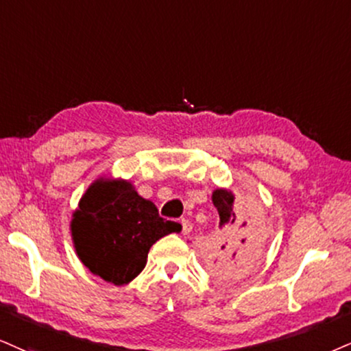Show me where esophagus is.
<instances>
[{
  "label": "esophagus",
  "instance_id": "34e87169",
  "mask_svg": "<svg viewBox=\"0 0 351 351\" xmlns=\"http://www.w3.org/2000/svg\"><path fill=\"white\" fill-rule=\"evenodd\" d=\"M180 224H182V234L187 236L189 232L192 231V223H190L189 219H182V221H180Z\"/></svg>",
  "mask_w": 351,
  "mask_h": 351
}]
</instances>
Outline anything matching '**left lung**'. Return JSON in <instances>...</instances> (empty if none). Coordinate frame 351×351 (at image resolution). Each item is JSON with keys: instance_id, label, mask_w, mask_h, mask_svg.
Here are the masks:
<instances>
[{"instance_id": "left-lung-1", "label": "left lung", "mask_w": 351, "mask_h": 351, "mask_svg": "<svg viewBox=\"0 0 351 351\" xmlns=\"http://www.w3.org/2000/svg\"><path fill=\"white\" fill-rule=\"evenodd\" d=\"M213 205L219 215V229L213 247L210 249V261L218 274H231L237 268L249 267L258 257L262 249V236L257 224L237 218L234 210V195L231 190L216 189L211 195ZM250 218V216H249Z\"/></svg>"}]
</instances>
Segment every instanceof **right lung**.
Wrapping results in <instances>:
<instances>
[{
  "instance_id": "1",
  "label": "right lung",
  "mask_w": 351,
  "mask_h": 351,
  "mask_svg": "<svg viewBox=\"0 0 351 351\" xmlns=\"http://www.w3.org/2000/svg\"><path fill=\"white\" fill-rule=\"evenodd\" d=\"M180 228L161 218L154 203L138 195L132 182L101 177L73 213L71 237L90 274L122 287L141 274L151 245Z\"/></svg>"
}]
</instances>
